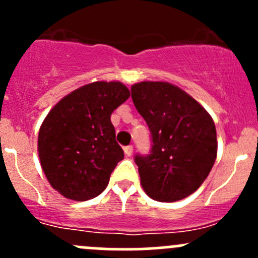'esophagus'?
<instances>
[{
    "mask_svg": "<svg viewBox=\"0 0 258 258\" xmlns=\"http://www.w3.org/2000/svg\"><path fill=\"white\" fill-rule=\"evenodd\" d=\"M123 151H124V155H126V156H131L132 153H134V147H132L131 145L126 146V147L123 148Z\"/></svg>",
    "mask_w": 258,
    "mask_h": 258,
    "instance_id": "1",
    "label": "esophagus"
}]
</instances>
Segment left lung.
Returning <instances> with one entry per match:
<instances>
[{"mask_svg":"<svg viewBox=\"0 0 258 258\" xmlns=\"http://www.w3.org/2000/svg\"><path fill=\"white\" fill-rule=\"evenodd\" d=\"M131 97L150 128L151 151L135 156L145 192L160 202L194 194L217 156L213 119L196 100L167 82H141Z\"/></svg>","mask_w":258,"mask_h":258,"instance_id":"8db88e82","label":"left lung"}]
</instances>
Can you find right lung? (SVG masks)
Here are the masks:
<instances>
[{
    "mask_svg": "<svg viewBox=\"0 0 258 258\" xmlns=\"http://www.w3.org/2000/svg\"><path fill=\"white\" fill-rule=\"evenodd\" d=\"M128 97L121 82H93L49 111L38 134V156L48 182L62 196L87 201L105 191L123 158L111 113Z\"/></svg>",
    "mask_w": 258,
    "mask_h": 258,
    "instance_id": "add662e5",
    "label": "right lung"
}]
</instances>
